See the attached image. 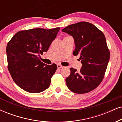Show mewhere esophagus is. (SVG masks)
<instances>
[{"label": "esophagus", "instance_id": "obj_1", "mask_svg": "<svg viewBox=\"0 0 122 122\" xmlns=\"http://www.w3.org/2000/svg\"><path fill=\"white\" fill-rule=\"evenodd\" d=\"M57 68H58V69H62L64 67V66H62L61 65H60V64H57Z\"/></svg>", "mask_w": 122, "mask_h": 122}]
</instances>
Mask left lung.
I'll return each mask as SVG.
<instances>
[{
	"instance_id": "obj_1",
	"label": "left lung",
	"mask_w": 122,
	"mask_h": 122,
	"mask_svg": "<svg viewBox=\"0 0 122 122\" xmlns=\"http://www.w3.org/2000/svg\"><path fill=\"white\" fill-rule=\"evenodd\" d=\"M62 31L74 38L75 49L72 53L79 55L82 64L79 71L70 69L66 85L74 93H88L97 87L104 79L110 58L105 36L94 25L84 21L70 25Z\"/></svg>"
}]
</instances>
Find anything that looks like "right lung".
<instances>
[{
    "label": "right lung",
    "mask_w": 122,
    "mask_h": 122,
    "mask_svg": "<svg viewBox=\"0 0 122 122\" xmlns=\"http://www.w3.org/2000/svg\"><path fill=\"white\" fill-rule=\"evenodd\" d=\"M60 29L20 31L8 43V69L15 83L25 91L39 93L50 87L57 66L42 62L39 55L47 51Z\"/></svg>",
    "instance_id": "1"
}]
</instances>
